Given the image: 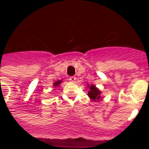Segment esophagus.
Wrapping results in <instances>:
<instances>
[{
  "mask_svg": "<svg viewBox=\"0 0 149 149\" xmlns=\"http://www.w3.org/2000/svg\"><path fill=\"white\" fill-rule=\"evenodd\" d=\"M69 80L71 82H75L76 80V76H70V77L69 78Z\"/></svg>",
  "mask_w": 149,
  "mask_h": 149,
  "instance_id": "esophagus-1",
  "label": "esophagus"
}]
</instances>
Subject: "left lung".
<instances>
[{
	"label": "left lung",
	"instance_id": "1",
	"mask_svg": "<svg viewBox=\"0 0 149 149\" xmlns=\"http://www.w3.org/2000/svg\"><path fill=\"white\" fill-rule=\"evenodd\" d=\"M88 86L90 87V90L88 91V97H90L91 99H92L94 101H98L99 99L101 97L100 96V91L97 88H96L95 86L92 85V86Z\"/></svg>",
	"mask_w": 149,
	"mask_h": 149
}]
</instances>
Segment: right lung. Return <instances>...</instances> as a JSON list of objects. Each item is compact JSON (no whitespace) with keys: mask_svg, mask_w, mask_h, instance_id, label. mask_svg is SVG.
<instances>
[{"mask_svg":"<svg viewBox=\"0 0 149 149\" xmlns=\"http://www.w3.org/2000/svg\"><path fill=\"white\" fill-rule=\"evenodd\" d=\"M61 82H62V81H56V82H55V83H54L53 84H54V86H55V87H57V86H58V85H59V84H61Z\"/></svg>","mask_w":149,"mask_h":149,"instance_id":"right-lung-1","label":"right lung"}]
</instances>
